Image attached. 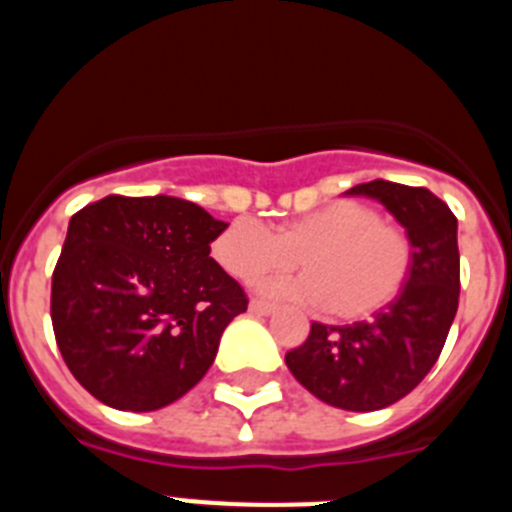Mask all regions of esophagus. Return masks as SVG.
Listing matches in <instances>:
<instances>
[{
    "label": "esophagus",
    "instance_id": "obj_1",
    "mask_svg": "<svg viewBox=\"0 0 512 512\" xmlns=\"http://www.w3.org/2000/svg\"><path fill=\"white\" fill-rule=\"evenodd\" d=\"M248 310H251L253 315H271V312L277 310V305H271V302L266 300H251Z\"/></svg>",
    "mask_w": 512,
    "mask_h": 512
}]
</instances>
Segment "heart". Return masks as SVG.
I'll return each instance as SVG.
<instances>
[{
  "label": "heart",
  "mask_w": 512,
  "mask_h": 512,
  "mask_svg": "<svg viewBox=\"0 0 512 512\" xmlns=\"http://www.w3.org/2000/svg\"><path fill=\"white\" fill-rule=\"evenodd\" d=\"M217 264L251 282L266 271L305 274L269 279V295L323 305L338 320H361L402 295L415 264V246L402 225L384 220L374 205L338 200L295 217L274 230L253 217H238L212 243Z\"/></svg>",
  "instance_id": "1"
}]
</instances>
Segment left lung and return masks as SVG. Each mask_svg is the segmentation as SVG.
<instances>
[{
    "mask_svg": "<svg viewBox=\"0 0 512 512\" xmlns=\"http://www.w3.org/2000/svg\"><path fill=\"white\" fill-rule=\"evenodd\" d=\"M346 194L372 197L395 215L415 246L408 287L372 320L312 323L302 346L284 361L307 392L333 408L369 413L413 392L431 372L459 307L456 217L425 187L374 182Z\"/></svg>",
    "mask_w": 512,
    "mask_h": 512,
    "instance_id": "obj_1",
    "label": "left lung"
}]
</instances>
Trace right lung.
<instances>
[{
	"label": "right lung",
	"mask_w": 512,
	"mask_h": 512,
	"mask_svg": "<svg viewBox=\"0 0 512 512\" xmlns=\"http://www.w3.org/2000/svg\"><path fill=\"white\" fill-rule=\"evenodd\" d=\"M228 228L179 197L81 207L53 269L51 320L76 382L115 410L148 413L187 395L220 336L246 312L243 287L210 259Z\"/></svg>",
	"instance_id": "obj_1"
}]
</instances>
